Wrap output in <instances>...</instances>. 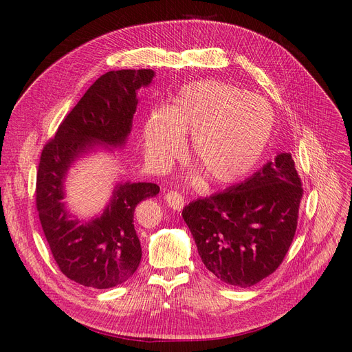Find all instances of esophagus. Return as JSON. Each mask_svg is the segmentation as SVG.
Instances as JSON below:
<instances>
[{
    "mask_svg": "<svg viewBox=\"0 0 352 352\" xmlns=\"http://www.w3.org/2000/svg\"><path fill=\"white\" fill-rule=\"evenodd\" d=\"M165 199L166 202H168V206L177 211L182 210L184 206H186V197H184L182 194L177 192V191H168L165 195Z\"/></svg>",
    "mask_w": 352,
    "mask_h": 352,
    "instance_id": "obj_1",
    "label": "esophagus"
}]
</instances>
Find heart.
I'll use <instances>...</instances> for the list:
<instances>
[{
  "label": "heart",
  "mask_w": 352,
  "mask_h": 352,
  "mask_svg": "<svg viewBox=\"0 0 352 352\" xmlns=\"http://www.w3.org/2000/svg\"><path fill=\"white\" fill-rule=\"evenodd\" d=\"M274 113L263 97L215 80L184 87L171 107L150 111L144 124L145 158L168 170L191 134V154L212 186L247 177L271 140Z\"/></svg>",
  "instance_id": "1"
}]
</instances>
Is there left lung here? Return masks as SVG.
Instances as JSON below:
<instances>
[{"label": "left lung", "mask_w": 352, "mask_h": 352, "mask_svg": "<svg viewBox=\"0 0 352 352\" xmlns=\"http://www.w3.org/2000/svg\"><path fill=\"white\" fill-rule=\"evenodd\" d=\"M302 195L294 160L283 153L244 182L192 201L182 218L207 270L219 281L247 288L284 261Z\"/></svg>", "instance_id": "8db88e82"}]
</instances>
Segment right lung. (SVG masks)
<instances>
[{
	"label": "right lung",
	"instance_id": "add662e5",
	"mask_svg": "<svg viewBox=\"0 0 352 352\" xmlns=\"http://www.w3.org/2000/svg\"><path fill=\"white\" fill-rule=\"evenodd\" d=\"M154 78L153 69L109 71L92 84L44 145L36 171L35 206L51 254L67 278L97 289L116 287L131 276L141 261L134 227L141 201L154 198L153 182H125L104 214L88 224L68 218L63 179L71 162L91 145H121L131 131L135 91Z\"/></svg>",
	"mask_w": 352,
	"mask_h": 352
}]
</instances>
